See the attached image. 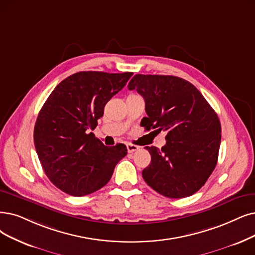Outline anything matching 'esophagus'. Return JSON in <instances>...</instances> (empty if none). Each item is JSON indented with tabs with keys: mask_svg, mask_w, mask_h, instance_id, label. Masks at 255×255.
Here are the masks:
<instances>
[{
	"mask_svg": "<svg viewBox=\"0 0 255 255\" xmlns=\"http://www.w3.org/2000/svg\"><path fill=\"white\" fill-rule=\"evenodd\" d=\"M127 148H128V152H134L137 149H139V146H137L135 144H127Z\"/></svg>",
	"mask_w": 255,
	"mask_h": 255,
	"instance_id": "34e87169",
	"label": "esophagus"
}]
</instances>
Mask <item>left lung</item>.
<instances>
[{
  "mask_svg": "<svg viewBox=\"0 0 255 255\" xmlns=\"http://www.w3.org/2000/svg\"><path fill=\"white\" fill-rule=\"evenodd\" d=\"M128 87L144 98L147 117L141 127L166 131L161 149L145 146L151 157L142 170L146 184L170 199L193 195L218 162L221 124L215 110L195 86L177 76L136 74Z\"/></svg>",
  "mask_w": 255,
  "mask_h": 255,
  "instance_id": "left-lung-1",
  "label": "left lung"
}]
</instances>
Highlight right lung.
Listing matches in <instances>:
<instances>
[{
	"label": "right lung",
	"mask_w": 255,
	"mask_h": 255,
	"mask_svg": "<svg viewBox=\"0 0 255 255\" xmlns=\"http://www.w3.org/2000/svg\"><path fill=\"white\" fill-rule=\"evenodd\" d=\"M131 75L77 72L59 83L40 109L33 135L37 156L49 180L68 195L83 197L104 187L128 154L125 144L106 146L90 130Z\"/></svg>",
	"instance_id": "add662e5"
}]
</instances>
